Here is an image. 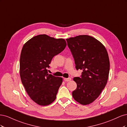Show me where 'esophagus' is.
Returning a JSON list of instances; mask_svg holds the SVG:
<instances>
[{
    "mask_svg": "<svg viewBox=\"0 0 127 127\" xmlns=\"http://www.w3.org/2000/svg\"><path fill=\"white\" fill-rule=\"evenodd\" d=\"M64 81H66V82H69V81H70V80H71V78H64Z\"/></svg>",
    "mask_w": 127,
    "mask_h": 127,
    "instance_id": "34e87169",
    "label": "esophagus"
}]
</instances>
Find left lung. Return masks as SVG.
Returning <instances> with one entry per match:
<instances>
[{"label":"left lung","instance_id":"8db88e82","mask_svg":"<svg viewBox=\"0 0 127 127\" xmlns=\"http://www.w3.org/2000/svg\"><path fill=\"white\" fill-rule=\"evenodd\" d=\"M81 78L74 77L77 88L72 95L82 105L94 102L105 87L109 77L110 61L104 46L94 37L80 35L66 39Z\"/></svg>","mask_w":127,"mask_h":127}]
</instances>
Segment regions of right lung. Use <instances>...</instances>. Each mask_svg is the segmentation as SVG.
<instances>
[{
    "instance_id": "add662e5",
    "label": "right lung",
    "mask_w": 127,
    "mask_h": 127,
    "mask_svg": "<svg viewBox=\"0 0 127 127\" xmlns=\"http://www.w3.org/2000/svg\"><path fill=\"white\" fill-rule=\"evenodd\" d=\"M66 45L64 39L41 34L31 38L23 47L20 61L21 81L30 98L37 104L48 105L56 98L63 78L49 74L47 68L53 57Z\"/></svg>"
}]
</instances>
